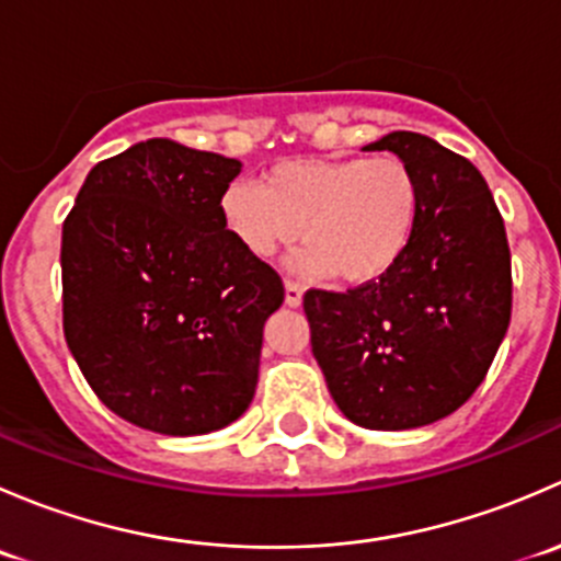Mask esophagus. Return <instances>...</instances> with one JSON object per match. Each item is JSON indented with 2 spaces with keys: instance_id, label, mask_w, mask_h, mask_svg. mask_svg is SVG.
Instances as JSON below:
<instances>
[{
  "instance_id": "34e87169",
  "label": "esophagus",
  "mask_w": 561,
  "mask_h": 561,
  "mask_svg": "<svg viewBox=\"0 0 561 561\" xmlns=\"http://www.w3.org/2000/svg\"><path fill=\"white\" fill-rule=\"evenodd\" d=\"M304 301V287H298L296 282H285V304L287 307H301Z\"/></svg>"
}]
</instances>
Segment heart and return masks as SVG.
<instances>
[{"mask_svg": "<svg viewBox=\"0 0 561 561\" xmlns=\"http://www.w3.org/2000/svg\"><path fill=\"white\" fill-rule=\"evenodd\" d=\"M423 190L401 157H296L276 162L263 186L230 181L219 195L225 230L249 257L307 244L296 271L375 285L415 241Z\"/></svg>", "mask_w": 561, "mask_h": 561, "instance_id": "b5f03b06", "label": "heart"}]
</instances>
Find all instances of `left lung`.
Instances as JSON below:
<instances>
[{"mask_svg":"<svg viewBox=\"0 0 561 561\" xmlns=\"http://www.w3.org/2000/svg\"><path fill=\"white\" fill-rule=\"evenodd\" d=\"M364 149L393 151L415 171L423 190L415 241L375 285L309 290L304 312L344 417L404 432L456 412L483 382L511 325V247L469 160L404 129Z\"/></svg>","mask_w":561,"mask_h":561,"instance_id":"8db88e82","label":"left lung"}]
</instances>
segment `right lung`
<instances>
[{
	"label": "right lung",
	"instance_id": "right-lung-1",
	"mask_svg": "<svg viewBox=\"0 0 561 561\" xmlns=\"http://www.w3.org/2000/svg\"><path fill=\"white\" fill-rule=\"evenodd\" d=\"M230 157L168 138L98 162L61 228L65 339L107 410L168 437L239 421L279 274L230 239Z\"/></svg>",
	"mask_w": 561,
	"mask_h": 561
}]
</instances>
